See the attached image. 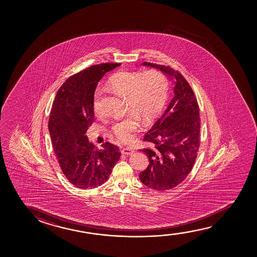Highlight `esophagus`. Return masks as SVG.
I'll list each match as a JSON object with an SVG mask.
<instances>
[{"mask_svg": "<svg viewBox=\"0 0 257 257\" xmlns=\"http://www.w3.org/2000/svg\"><path fill=\"white\" fill-rule=\"evenodd\" d=\"M122 154H123V155H133L134 154V149L133 148H130V147H125V148H123V149H122Z\"/></svg>", "mask_w": 257, "mask_h": 257, "instance_id": "34e87169", "label": "esophagus"}]
</instances>
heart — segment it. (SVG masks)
Returning <instances> with one entry per match:
<instances>
[{"instance_id":"b5f03b06","label":"heart","mask_w":257,"mask_h":257,"mask_svg":"<svg viewBox=\"0 0 257 257\" xmlns=\"http://www.w3.org/2000/svg\"><path fill=\"white\" fill-rule=\"evenodd\" d=\"M109 86L116 95L127 98L128 106L134 115L113 124L111 131L119 141H130L140 125V117L148 121L155 117L164 105L168 93V82L162 72L155 69L124 71L110 78ZM102 89H95L92 108L95 116L103 115L101 99Z\"/></svg>"}]
</instances>
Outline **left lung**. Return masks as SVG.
Segmentation results:
<instances>
[{
    "label": "left lung",
    "mask_w": 257,
    "mask_h": 257,
    "mask_svg": "<svg viewBox=\"0 0 257 257\" xmlns=\"http://www.w3.org/2000/svg\"><path fill=\"white\" fill-rule=\"evenodd\" d=\"M165 74L174 82V95L162 116L145 134L151 148L142 151L149 165L140 173V180L153 190H168L186 178L193 168L199 148L200 117L197 99L182 74L169 67L143 62Z\"/></svg>",
    "instance_id": "obj_1"
}]
</instances>
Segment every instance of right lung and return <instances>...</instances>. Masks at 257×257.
Instances as JSON below:
<instances>
[{
    "instance_id": "obj_1",
    "label": "right lung",
    "mask_w": 257,
    "mask_h": 257,
    "mask_svg": "<svg viewBox=\"0 0 257 257\" xmlns=\"http://www.w3.org/2000/svg\"><path fill=\"white\" fill-rule=\"evenodd\" d=\"M118 63L99 64L74 74L57 92L49 122L53 151L69 183L79 189H93L105 183L119 148L106 142L102 149L88 141L86 133L95 119L92 100L98 81Z\"/></svg>"
}]
</instances>
